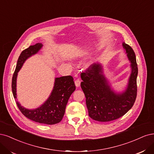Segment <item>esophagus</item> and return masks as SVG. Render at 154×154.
<instances>
[{
	"label": "esophagus",
	"instance_id": "obj_1",
	"mask_svg": "<svg viewBox=\"0 0 154 154\" xmlns=\"http://www.w3.org/2000/svg\"><path fill=\"white\" fill-rule=\"evenodd\" d=\"M75 86H76L77 87H79V86H80V84H81V81H80V79H77L75 81Z\"/></svg>",
	"mask_w": 154,
	"mask_h": 154
}]
</instances>
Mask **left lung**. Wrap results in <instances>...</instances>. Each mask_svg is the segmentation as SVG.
Wrapping results in <instances>:
<instances>
[{
  "label": "left lung",
  "instance_id": "1",
  "mask_svg": "<svg viewBox=\"0 0 154 154\" xmlns=\"http://www.w3.org/2000/svg\"><path fill=\"white\" fill-rule=\"evenodd\" d=\"M127 56L131 62L132 73L127 90L122 94L111 91L102 74L99 64L90 65L81 73V86L86 97L89 116L94 120L110 122L123 116L129 111L137 97V64L135 53L131 46L123 43Z\"/></svg>",
  "mask_w": 154,
  "mask_h": 154
}]
</instances>
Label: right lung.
<instances>
[{
	"instance_id": "obj_1",
	"label": "right lung",
	"mask_w": 154,
	"mask_h": 154,
	"mask_svg": "<svg viewBox=\"0 0 154 154\" xmlns=\"http://www.w3.org/2000/svg\"><path fill=\"white\" fill-rule=\"evenodd\" d=\"M42 47L41 43H36L23 50L20 55L16 69L12 78V92L17 100L16 86L17 77L20 69L26 59L33 54L37 53ZM73 78L71 75L56 78L54 87L48 100L43 105L34 110H29L21 106L17 102V106L23 115L34 122L39 123L54 125L60 122L65 112L66 106L72 93L75 90Z\"/></svg>"
}]
</instances>
